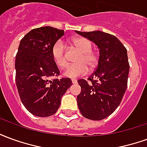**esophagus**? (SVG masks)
Here are the masks:
<instances>
[{"label": "esophagus", "mask_w": 147, "mask_h": 147, "mask_svg": "<svg viewBox=\"0 0 147 147\" xmlns=\"http://www.w3.org/2000/svg\"><path fill=\"white\" fill-rule=\"evenodd\" d=\"M71 82H72V83H77V80H71Z\"/></svg>", "instance_id": "obj_1"}]
</instances>
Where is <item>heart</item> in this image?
<instances>
[{
  "label": "heart",
  "mask_w": 147,
  "mask_h": 147,
  "mask_svg": "<svg viewBox=\"0 0 147 147\" xmlns=\"http://www.w3.org/2000/svg\"><path fill=\"white\" fill-rule=\"evenodd\" d=\"M72 45L80 52L76 58V63L68 64L63 71L65 77L75 79L87 72L88 67L92 69L98 61V56L92 49V44L88 39L83 37H76L72 39ZM52 56L55 64L59 67H64L67 64L66 47L62 40L56 42L52 48Z\"/></svg>",
  "instance_id": "1"
}]
</instances>
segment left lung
Wrapping results in <instances>:
<instances>
[{
  "instance_id": "obj_1",
  "label": "left lung",
  "mask_w": 147,
  "mask_h": 147,
  "mask_svg": "<svg viewBox=\"0 0 147 147\" xmlns=\"http://www.w3.org/2000/svg\"><path fill=\"white\" fill-rule=\"evenodd\" d=\"M77 34L95 43L99 49L98 67L88 81L78 80L81 92L77 103L83 117L101 120L116 110L127 86L129 63L126 48L119 39L100 30Z\"/></svg>"
}]
</instances>
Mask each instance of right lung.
I'll return each mask as SVG.
<instances>
[{"mask_svg":"<svg viewBox=\"0 0 147 147\" xmlns=\"http://www.w3.org/2000/svg\"><path fill=\"white\" fill-rule=\"evenodd\" d=\"M64 34L63 30L42 27L31 30L20 41L16 57V83L21 102L30 113L39 117L52 116L71 86L69 78L61 80L52 56V48Z\"/></svg>","mask_w":147,"mask_h":147,"instance_id":"obj_1","label":"right lung"}]
</instances>
